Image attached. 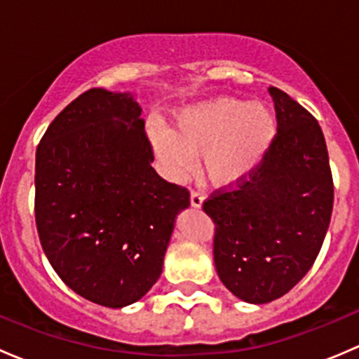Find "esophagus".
<instances>
[{
	"label": "esophagus",
	"instance_id": "esophagus-1",
	"mask_svg": "<svg viewBox=\"0 0 359 359\" xmlns=\"http://www.w3.org/2000/svg\"><path fill=\"white\" fill-rule=\"evenodd\" d=\"M203 200H205V196H203L200 191H193V193H191V206H193V208H201Z\"/></svg>",
	"mask_w": 359,
	"mask_h": 359
}]
</instances>
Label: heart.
<instances>
[{
  "label": "heart",
  "mask_w": 359,
  "mask_h": 359,
  "mask_svg": "<svg viewBox=\"0 0 359 359\" xmlns=\"http://www.w3.org/2000/svg\"><path fill=\"white\" fill-rule=\"evenodd\" d=\"M156 154L170 175L180 177L203 156V172L215 186H236L266 159L278 135L274 112L262 102L219 97L177 114L175 132L149 130Z\"/></svg>",
  "instance_id": "obj_1"
}]
</instances>
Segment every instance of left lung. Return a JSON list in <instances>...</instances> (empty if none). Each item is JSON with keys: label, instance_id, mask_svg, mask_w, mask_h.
Returning a JSON list of instances; mask_svg holds the SVG:
<instances>
[{"label": "left lung", "instance_id": "8db88e82", "mask_svg": "<svg viewBox=\"0 0 359 359\" xmlns=\"http://www.w3.org/2000/svg\"><path fill=\"white\" fill-rule=\"evenodd\" d=\"M278 135L262 165L236 189L203 203L215 224L213 260L238 299L267 304L290 292L313 267L334 208L323 132L309 111L269 88Z\"/></svg>", "mask_w": 359, "mask_h": 359}]
</instances>
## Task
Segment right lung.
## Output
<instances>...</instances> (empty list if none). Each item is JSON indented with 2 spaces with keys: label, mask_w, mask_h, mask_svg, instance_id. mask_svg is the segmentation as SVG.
I'll return each instance as SVG.
<instances>
[{
  "label": "right lung",
  "mask_w": 359,
  "mask_h": 359,
  "mask_svg": "<svg viewBox=\"0 0 359 359\" xmlns=\"http://www.w3.org/2000/svg\"><path fill=\"white\" fill-rule=\"evenodd\" d=\"M132 93L92 88L50 123L36 149L34 215L60 280L99 306H130L158 281L189 191L151 166Z\"/></svg>",
  "instance_id": "1"
}]
</instances>
